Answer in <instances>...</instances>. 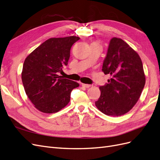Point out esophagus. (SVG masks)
<instances>
[{
  "label": "esophagus",
  "instance_id": "obj_1",
  "mask_svg": "<svg viewBox=\"0 0 160 160\" xmlns=\"http://www.w3.org/2000/svg\"><path fill=\"white\" fill-rule=\"evenodd\" d=\"M82 86L84 87V88H91V87L92 86L91 85H89V84H82Z\"/></svg>",
  "mask_w": 160,
  "mask_h": 160
}]
</instances>
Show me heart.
Segmentation results:
<instances>
[{"label": "heart", "mask_w": 160, "mask_h": 160, "mask_svg": "<svg viewBox=\"0 0 160 160\" xmlns=\"http://www.w3.org/2000/svg\"><path fill=\"white\" fill-rule=\"evenodd\" d=\"M93 43H97V42H93ZM97 44H98V43H97Z\"/></svg>", "instance_id": "1"}]
</instances>
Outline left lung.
Masks as SVG:
<instances>
[{"instance_id": "1", "label": "left lung", "mask_w": 160, "mask_h": 160, "mask_svg": "<svg viewBox=\"0 0 160 160\" xmlns=\"http://www.w3.org/2000/svg\"><path fill=\"white\" fill-rule=\"evenodd\" d=\"M102 71L111 78L99 87L101 95L95 101L96 107L107 115L126 113L137 103L146 83L139 56L122 38L113 37L109 43Z\"/></svg>"}]
</instances>
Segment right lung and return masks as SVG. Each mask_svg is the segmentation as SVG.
Instances as JSON below:
<instances>
[{"label":"right lung","mask_w":160,"mask_h":160,"mask_svg":"<svg viewBox=\"0 0 160 160\" xmlns=\"http://www.w3.org/2000/svg\"><path fill=\"white\" fill-rule=\"evenodd\" d=\"M80 38H51L38 46L24 62L22 81L35 107L46 113H56L70 101L79 83L58 75L68 64L72 45Z\"/></svg>","instance_id":"1"}]
</instances>
